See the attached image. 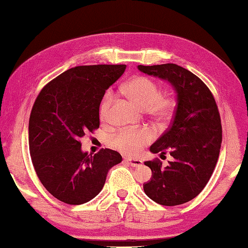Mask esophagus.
Wrapping results in <instances>:
<instances>
[{"label":"esophagus","mask_w":248,"mask_h":248,"mask_svg":"<svg viewBox=\"0 0 248 248\" xmlns=\"http://www.w3.org/2000/svg\"><path fill=\"white\" fill-rule=\"evenodd\" d=\"M125 161L132 166V167H139L141 165V160L140 159H125Z\"/></svg>","instance_id":"esophagus-1"}]
</instances>
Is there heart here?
<instances>
[{
    "instance_id": "b5f03b06",
    "label": "heart",
    "mask_w": 248,
    "mask_h": 248,
    "mask_svg": "<svg viewBox=\"0 0 248 248\" xmlns=\"http://www.w3.org/2000/svg\"><path fill=\"white\" fill-rule=\"evenodd\" d=\"M123 91L134 103L147 112L158 121H165L173 108V101L167 96H161L160 87L147 77H135L124 84ZM113 94L108 92L100 107V116L105 120L108 115ZM154 134L149 128L124 129L111 140L113 147L128 156L139 154L145 145L151 143Z\"/></svg>"
}]
</instances>
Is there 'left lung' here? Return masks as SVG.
Returning <instances> with one entry per match:
<instances>
[{"label": "left lung", "instance_id": "1", "mask_svg": "<svg viewBox=\"0 0 248 248\" xmlns=\"http://www.w3.org/2000/svg\"><path fill=\"white\" fill-rule=\"evenodd\" d=\"M137 68L171 84L177 101L171 125L149 148L160 155L169 152L173 160L164 168L158 160L144 162L152 169L144 191L161 205L186 203L203 190L218 159L222 125L216 100L196 75L178 64Z\"/></svg>", "mask_w": 248, "mask_h": 248}]
</instances>
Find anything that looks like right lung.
Masks as SVG:
<instances>
[{
    "label": "right lung",
    "mask_w": 248,
    "mask_h": 248,
    "mask_svg": "<svg viewBox=\"0 0 248 248\" xmlns=\"http://www.w3.org/2000/svg\"><path fill=\"white\" fill-rule=\"evenodd\" d=\"M125 69V64L68 69L35 101L28 124L32 165L47 191L64 203L83 204L95 198L108 170L122 161L108 148L94 155L83 152L80 139L100 126L101 101Z\"/></svg>",
    "instance_id": "right-lung-1"
}]
</instances>
